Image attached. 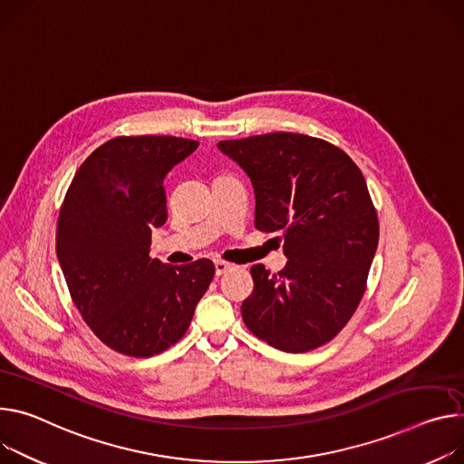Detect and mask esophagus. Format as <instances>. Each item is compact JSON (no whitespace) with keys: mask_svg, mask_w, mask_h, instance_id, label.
<instances>
[{"mask_svg":"<svg viewBox=\"0 0 464 464\" xmlns=\"http://www.w3.org/2000/svg\"><path fill=\"white\" fill-rule=\"evenodd\" d=\"M231 266H233V265H229V263H226V261H222V259H217V261H215V270H217V276H222V274H226L227 270H231Z\"/></svg>","mask_w":464,"mask_h":464,"instance_id":"1","label":"esophagus"}]
</instances>
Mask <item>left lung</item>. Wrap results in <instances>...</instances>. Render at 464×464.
<instances>
[{
  "mask_svg": "<svg viewBox=\"0 0 464 464\" xmlns=\"http://www.w3.org/2000/svg\"><path fill=\"white\" fill-rule=\"evenodd\" d=\"M218 150L247 174L256 227L283 233L286 266H251L254 292L242 318L257 339L302 353L355 313L379 240V222L357 164L336 146L300 133L222 140Z\"/></svg>",
  "mask_w": 464,
  "mask_h": 464,
  "instance_id": "obj_1",
  "label": "left lung"
}]
</instances>
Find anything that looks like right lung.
Returning a JSON list of instances; mask_svg holds the SVG:
<instances>
[{"instance_id": "right-lung-1", "label": "right lung", "mask_w": 464, "mask_h": 464, "mask_svg": "<svg viewBox=\"0 0 464 464\" xmlns=\"http://www.w3.org/2000/svg\"><path fill=\"white\" fill-rule=\"evenodd\" d=\"M199 142L116 137L79 166L57 222V257L82 320L111 350L151 357L187 333L215 276L198 259L172 266L150 257L166 218L164 178Z\"/></svg>"}]
</instances>
